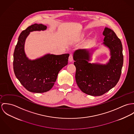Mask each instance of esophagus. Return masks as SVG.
Listing matches in <instances>:
<instances>
[{
  "label": "esophagus",
  "instance_id": "obj_1",
  "mask_svg": "<svg viewBox=\"0 0 134 134\" xmlns=\"http://www.w3.org/2000/svg\"><path fill=\"white\" fill-rule=\"evenodd\" d=\"M69 61L70 62H72L73 60H74V59H73V55H72V54H70V55H69Z\"/></svg>",
  "mask_w": 134,
  "mask_h": 134
}]
</instances>
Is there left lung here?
<instances>
[{"instance_id":"obj_1","label":"left lung","mask_w":134,"mask_h":134,"mask_svg":"<svg viewBox=\"0 0 134 134\" xmlns=\"http://www.w3.org/2000/svg\"><path fill=\"white\" fill-rule=\"evenodd\" d=\"M102 43L110 51V59L106 64L90 63L92 50L78 49L74 51L75 80L84 93L100 96L114 87L119 81L123 64L122 45L113 30L105 27Z\"/></svg>"}]
</instances>
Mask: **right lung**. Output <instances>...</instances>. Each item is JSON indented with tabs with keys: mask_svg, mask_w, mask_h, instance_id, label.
<instances>
[{
	"mask_svg": "<svg viewBox=\"0 0 134 134\" xmlns=\"http://www.w3.org/2000/svg\"><path fill=\"white\" fill-rule=\"evenodd\" d=\"M47 27L35 24L21 32L13 54V69L16 77L28 91L47 92L52 88L60 70L68 64L69 54H47L35 60L29 59L25 52V41L30 32L44 31Z\"/></svg>",
	"mask_w": 134,
	"mask_h": 134,
	"instance_id": "obj_1",
	"label": "right lung"
}]
</instances>
